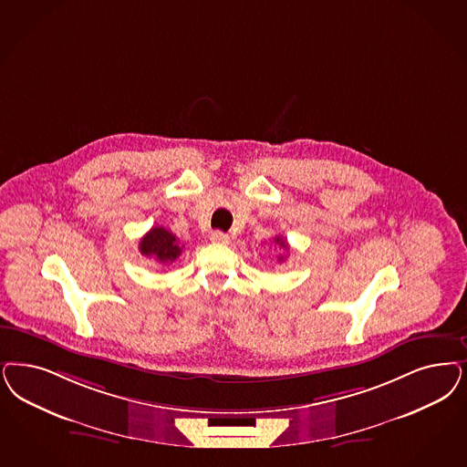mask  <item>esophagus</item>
Segmentation results:
<instances>
[{
	"instance_id": "obj_1",
	"label": "esophagus",
	"mask_w": 467,
	"mask_h": 467,
	"mask_svg": "<svg viewBox=\"0 0 467 467\" xmlns=\"http://www.w3.org/2000/svg\"><path fill=\"white\" fill-rule=\"evenodd\" d=\"M210 242L225 244V243H229V236H227L225 233H223V231H212V233H210Z\"/></svg>"
}]
</instances>
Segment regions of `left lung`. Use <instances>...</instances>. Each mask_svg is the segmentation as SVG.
Masks as SVG:
<instances>
[{"mask_svg":"<svg viewBox=\"0 0 467 467\" xmlns=\"http://www.w3.org/2000/svg\"><path fill=\"white\" fill-rule=\"evenodd\" d=\"M274 243H279V246H283V248H286V250H288V244H286V242H285L283 238H279V236H277V238H274ZM279 260H283V257H279Z\"/></svg>","mask_w":467,"mask_h":467,"instance_id":"left-lung-1","label":"left lung"}]
</instances>
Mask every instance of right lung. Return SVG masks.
<instances>
[{
  "label": "right lung",
  "mask_w": 467,
  "mask_h": 467,
  "mask_svg": "<svg viewBox=\"0 0 467 467\" xmlns=\"http://www.w3.org/2000/svg\"><path fill=\"white\" fill-rule=\"evenodd\" d=\"M184 244L161 225L151 227L140 242V252L145 257H153L161 264H171L182 254Z\"/></svg>",
  "instance_id": "right-lung-1"
}]
</instances>
